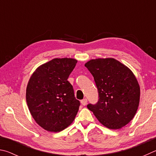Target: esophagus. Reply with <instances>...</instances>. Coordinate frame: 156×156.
I'll list each match as a JSON object with an SVG mask.
<instances>
[{
  "label": "esophagus",
  "instance_id": "34e87169",
  "mask_svg": "<svg viewBox=\"0 0 156 156\" xmlns=\"http://www.w3.org/2000/svg\"><path fill=\"white\" fill-rule=\"evenodd\" d=\"M87 102H88V101H87V99H83L81 101V104L83 105H86L87 104Z\"/></svg>",
  "mask_w": 156,
  "mask_h": 156
}]
</instances>
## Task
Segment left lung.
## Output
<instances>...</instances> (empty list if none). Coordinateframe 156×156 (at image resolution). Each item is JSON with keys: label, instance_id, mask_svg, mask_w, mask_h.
Masks as SVG:
<instances>
[{"label": "left lung", "instance_id": "1", "mask_svg": "<svg viewBox=\"0 0 156 156\" xmlns=\"http://www.w3.org/2000/svg\"><path fill=\"white\" fill-rule=\"evenodd\" d=\"M85 66L93 76L99 93L98 101L87 108L109 129L129 123L140 101V87L133 73L112 58L92 59Z\"/></svg>", "mask_w": 156, "mask_h": 156}]
</instances>
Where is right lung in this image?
I'll list each match as a JSON object with an SVG mask.
<instances>
[{
  "label": "right lung",
  "mask_w": 156,
  "mask_h": 156,
  "mask_svg": "<svg viewBox=\"0 0 156 156\" xmlns=\"http://www.w3.org/2000/svg\"><path fill=\"white\" fill-rule=\"evenodd\" d=\"M77 61L55 58L40 66L31 75L26 99L35 122L49 132H59L72 123L80 101L68 81Z\"/></svg>",
  "instance_id": "obj_1"
}]
</instances>
